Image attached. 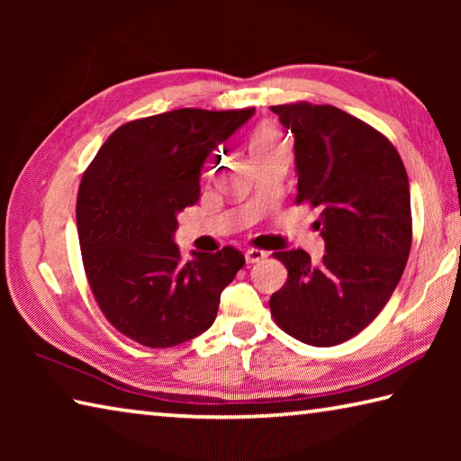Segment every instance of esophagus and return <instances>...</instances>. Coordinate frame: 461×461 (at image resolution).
I'll list each match as a JSON object with an SVG mask.
<instances>
[{
	"instance_id": "obj_1",
	"label": "esophagus",
	"mask_w": 461,
	"mask_h": 461,
	"mask_svg": "<svg viewBox=\"0 0 461 461\" xmlns=\"http://www.w3.org/2000/svg\"><path fill=\"white\" fill-rule=\"evenodd\" d=\"M264 258H267V252H262V249L252 248V249H248V252H246V262L248 264H256V262H260Z\"/></svg>"
}]
</instances>
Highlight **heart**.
I'll list each match as a JSON object with an SVG mask.
<instances>
[{
  "label": "heart",
  "instance_id": "b5f03b06",
  "mask_svg": "<svg viewBox=\"0 0 461 461\" xmlns=\"http://www.w3.org/2000/svg\"><path fill=\"white\" fill-rule=\"evenodd\" d=\"M283 146V136H280V131L275 126H262L249 138V154H252L254 160H258L260 156L275 152Z\"/></svg>",
  "mask_w": 461,
  "mask_h": 461
}]
</instances>
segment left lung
<instances>
[{
  "instance_id": "left-lung-1",
  "label": "left lung",
  "mask_w": 461,
  "mask_h": 461,
  "mask_svg": "<svg viewBox=\"0 0 461 461\" xmlns=\"http://www.w3.org/2000/svg\"><path fill=\"white\" fill-rule=\"evenodd\" d=\"M294 134L296 205L317 209L325 254L276 252L288 270L270 296L280 330L330 348L370 325L399 285L412 244L407 170L396 148L370 123L309 101L272 105Z\"/></svg>"
}]
</instances>
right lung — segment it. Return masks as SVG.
Returning a JSON list of instances; mask_svg holds the SVG:
<instances>
[{
	"mask_svg": "<svg viewBox=\"0 0 461 461\" xmlns=\"http://www.w3.org/2000/svg\"><path fill=\"white\" fill-rule=\"evenodd\" d=\"M254 107L175 109L128 122L99 148L77 194L85 275L101 313L146 348H173L212 327L220 294L246 258L223 246L185 262L176 215L199 199L209 152Z\"/></svg>",
	"mask_w": 461,
	"mask_h": 461,
	"instance_id": "right-lung-1",
	"label": "right lung"
}]
</instances>
